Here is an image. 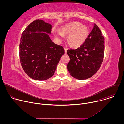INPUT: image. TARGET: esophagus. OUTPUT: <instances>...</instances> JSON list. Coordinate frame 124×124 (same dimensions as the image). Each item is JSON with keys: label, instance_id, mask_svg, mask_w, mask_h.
<instances>
[{"label": "esophagus", "instance_id": "obj_1", "mask_svg": "<svg viewBox=\"0 0 124 124\" xmlns=\"http://www.w3.org/2000/svg\"><path fill=\"white\" fill-rule=\"evenodd\" d=\"M64 49H65V54H67V49L66 48H65Z\"/></svg>", "mask_w": 124, "mask_h": 124}]
</instances>
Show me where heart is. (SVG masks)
<instances>
[{
  "label": "heart",
  "mask_w": 124,
  "mask_h": 124,
  "mask_svg": "<svg viewBox=\"0 0 124 124\" xmlns=\"http://www.w3.org/2000/svg\"><path fill=\"white\" fill-rule=\"evenodd\" d=\"M89 29L88 27L82 25L79 22H72L63 25L60 32H55V36L61 40L64 37V35H69L68 42L74 47H78L81 46L87 39Z\"/></svg>",
  "instance_id": "obj_1"
}]
</instances>
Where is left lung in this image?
Here are the masks:
<instances>
[{
  "mask_svg": "<svg viewBox=\"0 0 124 124\" xmlns=\"http://www.w3.org/2000/svg\"><path fill=\"white\" fill-rule=\"evenodd\" d=\"M104 52V39L100 28L95 23L87 39L79 47L67 50L70 57L67 65L69 73L78 80L90 78L100 68Z\"/></svg>",
  "mask_w": 124,
  "mask_h": 124,
  "instance_id": "obj_1",
  "label": "left lung"
}]
</instances>
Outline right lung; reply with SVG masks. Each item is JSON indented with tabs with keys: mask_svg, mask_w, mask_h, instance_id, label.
Here are the masks:
<instances>
[{
	"mask_svg": "<svg viewBox=\"0 0 124 124\" xmlns=\"http://www.w3.org/2000/svg\"><path fill=\"white\" fill-rule=\"evenodd\" d=\"M52 26L42 20L32 22L22 33L20 44L21 64L31 78L46 80L54 75L65 50L50 39Z\"/></svg>",
	"mask_w": 124,
	"mask_h": 124,
	"instance_id": "1",
	"label": "right lung"
}]
</instances>
